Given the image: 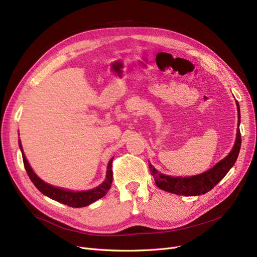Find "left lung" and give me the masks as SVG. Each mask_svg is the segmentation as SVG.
<instances>
[{
    "instance_id": "left-lung-1",
    "label": "left lung",
    "mask_w": 257,
    "mask_h": 257,
    "mask_svg": "<svg viewBox=\"0 0 257 257\" xmlns=\"http://www.w3.org/2000/svg\"><path fill=\"white\" fill-rule=\"evenodd\" d=\"M238 106V115L240 118V111H239V105ZM240 122V121H239ZM239 125V124H238ZM241 147V134L240 130L237 131V138L236 143L230 153L226 158L222 160L221 162L209 169L208 172L203 173L197 176L193 177H170L163 174H159L158 170L155 169L152 165L150 166V170L152 172L153 178L155 183L160 189L164 190L166 192H170L177 194V195H184V196H196L205 194L208 191L213 189L214 186L219 183L222 179L226 176L229 172V169L235 164V162L238 158V154Z\"/></svg>"
}]
</instances>
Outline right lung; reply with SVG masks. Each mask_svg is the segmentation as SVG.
Listing matches in <instances>:
<instances>
[{
    "mask_svg": "<svg viewBox=\"0 0 257 257\" xmlns=\"http://www.w3.org/2000/svg\"><path fill=\"white\" fill-rule=\"evenodd\" d=\"M19 146L22 152V160H23V165H25V168L28 173L29 178L31 179V181L33 182V184L36 186L37 190L42 192L44 195L50 197L51 199H54L59 201V203H62L64 205H67L69 207L73 208H81L85 207L92 203H94L95 200L102 198L105 196L107 192L109 191L111 188V183H112V160L111 159L108 163V167H107V175L105 181L98 185L97 188L90 190V191H84V192H72V191H67L63 189H59L56 188V186H52L48 183L44 182L42 179L38 178L36 174L33 172L32 168L30 167L29 163L23 154L22 151V146L19 141Z\"/></svg>",
    "mask_w": 257,
    "mask_h": 257,
    "instance_id": "1",
    "label": "right lung"
}]
</instances>
